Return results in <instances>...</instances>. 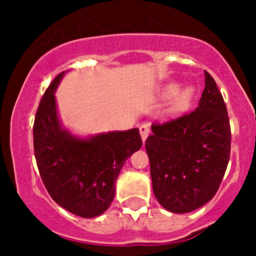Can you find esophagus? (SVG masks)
<instances>
[{
	"label": "esophagus",
	"instance_id": "obj_1",
	"mask_svg": "<svg viewBox=\"0 0 256 256\" xmlns=\"http://www.w3.org/2000/svg\"><path fill=\"white\" fill-rule=\"evenodd\" d=\"M140 133H141V137H142V141H146V138L148 137V133H150V126L148 124H141L140 126Z\"/></svg>",
	"mask_w": 256,
	"mask_h": 256
}]
</instances>
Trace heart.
Instances as JSON below:
<instances>
[{
  "mask_svg": "<svg viewBox=\"0 0 256 256\" xmlns=\"http://www.w3.org/2000/svg\"><path fill=\"white\" fill-rule=\"evenodd\" d=\"M178 92H180V86L173 83V84H169L168 87L165 88L164 94L165 97L177 96V100H176V108H177V110H183V108L188 105L190 101H191L192 90L191 88H184V90L180 91V94H178Z\"/></svg>",
  "mask_w": 256,
  "mask_h": 256,
  "instance_id": "heart-1",
  "label": "heart"
}]
</instances>
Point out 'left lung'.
Listing matches in <instances>:
<instances>
[{"label":"left lung","mask_w":256,"mask_h":256,"mask_svg":"<svg viewBox=\"0 0 256 256\" xmlns=\"http://www.w3.org/2000/svg\"><path fill=\"white\" fill-rule=\"evenodd\" d=\"M144 144L154 195L164 209L183 214L216 194L230 162V126L216 80L205 72L198 106L174 120L151 126Z\"/></svg>","instance_id":"obj_1"}]
</instances>
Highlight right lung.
<instances>
[{"label":"right lung","mask_w":256,"mask_h":256,"mask_svg":"<svg viewBox=\"0 0 256 256\" xmlns=\"http://www.w3.org/2000/svg\"><path fill=\"white\" fill-rule=\"evenodd\" d=\"M58 74L44 92L33 126L38 170L50 196L61 208L82 218L108 210L115 196V182L126 160L142 146L140 130L78 137L58 119L55 91Z\"/></svg>","instance_id":"add662e5"}]
</instances>
